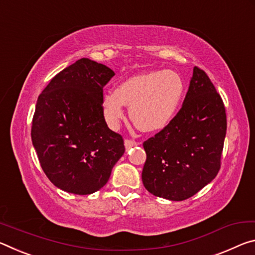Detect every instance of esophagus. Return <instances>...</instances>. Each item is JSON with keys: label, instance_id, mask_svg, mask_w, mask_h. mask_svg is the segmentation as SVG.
<instances>
[{"label": "esophagus", "instance_id": "34e87169", "mask_svg": "<svg viewBox=\"0 0 255 255\" xmlns=\"http://www.w3.org/2000/svg\"><path fill=\"white\" fill-rule=\"evenodd\" d=\"M124 144H125V148L130 149V148H132V147H134V145H137L139 143H137L136 141H134V140H128V139H127V140L124 141Z\"/></svg>", "mask_w": 255, "mask_h": 255}]
</instances>
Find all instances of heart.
Masks as SVG:
<instances>
[{
  "label": "heart",
  "instance_id": "obj_1",
  "mask_svg": "<svg viewBox=\"0 0 255 255\" xmlns=\"http://www.w3.org/2000/svg\"><path fill=\"white\" fill-rule=\"evenodd\" d=\"M184 94L182 78L173 71H150L125 79L103 97V110L111 127L124 118V105L143 132L164 128L176 113Z\"/></svg>",
  "mask_w": 255,
  "mask_h": 255
}]
</instances>
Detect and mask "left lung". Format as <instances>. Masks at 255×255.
Segmentation results:
<instances>
[{"label": "left lung", "mask_w": 255, "mask_h": 255, "mask_svg": "<svg viewBox=\"0 0 255 255\" xmlns=\"http://www.w3.org/2000/svg\"><path fill=\"white\" fill-rule=\"evenodd\" d=\"M226 130L223 99L206 72L195 66L177 115L143 142L145 189L170 201L198 193L219 172Z\"/></svg>", "instance_id": "left-lung-1"}]
</instances>
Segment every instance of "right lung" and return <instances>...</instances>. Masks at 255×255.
Returning <instances> with one entry per match:
<instances>
[{"mask_svg":"<svg viewBox=\"0 0 255 255\" xmlns=\"http://www.w3.org/2000/svg\"><path fill=\"white\" fill-rule=\"evenodd\" d=\"M114 76L106 65L80 58L57 73L37 99L32 145L58 189L94 193L123 156V137L108 128L103 110V88Z\"/></svg>","mask_w":255,"mask_h":255,"instance_id":"obj_1","label":"right lung"}]
</instances>
